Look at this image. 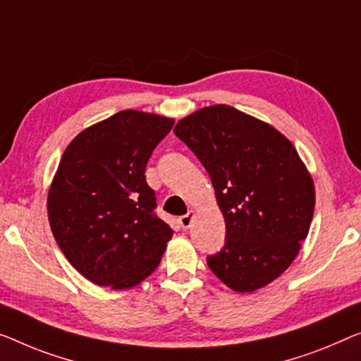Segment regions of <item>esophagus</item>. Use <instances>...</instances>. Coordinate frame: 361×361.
Instances as JSON below:
<instances>
[{"label": "esophagus", "instance_id": "esophagus-1", "mask_svg": "<svg viewBox=\"0 0 361 361\" xmlns=\"http://www.w3.org/2000/svg\"><path fill=\"white\" fill-rule=\"evenodd\" d=\"M195 215H196V212L192 211V209H190V211H188V214H185V215H181L180 217V225H181V228H190L191 227V224H192V220H195Z\"/></svg>", "mask_w": 361, "mask_h": 361}]
</instances>
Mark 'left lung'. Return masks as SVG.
Here are the masks:
<instances>
[{"instance_id": "obj_1", "label": "left lung", "mask_w": 361, "mask_h": 361, "mask_svg": "<svg viewBox=\"0 0 361 361\" xmlns=\"http://www.w3.org/2000/svg\"><path fill=\"white\" fill-rule=\"evenodd\" d=\"M173 133L212 180L227 238L207 257L228 288L256 292L295 261L314 214V181L281 131L230 105L199 109Z\"/></svg>"}]
</instances>
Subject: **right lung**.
Segmentation results:
<instances>
[{"label": "right lung", "instance_id": "add662e5", "mask_svg": "<svg viewBox=\"0 0 361 361\" xmlns=\"http://www.w3.org/2000/svg\"><path fill=\"white\" fill-rule=\"evenodd\" d=\"M173 118L121 110L68 144L48 188V222L79 274L126 290L147 279L173 232L154 214L146 165Z\"/></svg>", "mask_w": 361, "mask_h": 361}]
</instances>
